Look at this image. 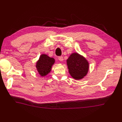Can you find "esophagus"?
Listing matches in <instances>:
<instances>
[{
	"label": "esophagus",
	"mask_w": 122,
	"mask_h": 122,
	"mask_svg": "<svg viewBox=\"0 0 122 122\" xmlns=\"http://www.w3.org/2000/svg\"><path fill=\"white\" fill-rule=\"evenodd\" d=\"M58 60H59V61H62L63 60V56H59V57H58Z\"/></svg>",
	"instance_id": "esophagus-1"
}]
</instances>
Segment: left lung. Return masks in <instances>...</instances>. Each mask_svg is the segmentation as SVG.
<instances>
[{"label": "left lung", "mask_w": 122, "mask_h": 122, "mask_svg": "<svg viewBox=\"0 0 122 122\" xmlns=\"http://www.w3.org/2000/svg\"><path fill=\"white\" fill-rule=\"evenodd\" d=\"M69 72L76 80H80L86 76L89 70V63L83 56L77 53H72L66 60Z\"/></svg>", "instance_id": "left-lung-1"}]
</instances>
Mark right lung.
I'll return each mask as SVG.
<instances>
[{"instance_id":"obj_1","label":"right lung","mask_w":122,"mask_h":122,"mask_svg":"<svg viewBox=\"0 0 122 122\" xmlns=\"http://www.w3.org/2000/svg\"><path fill=\"white\" fill-rule=\"evenodd\" d=\"M54 59L46 54H42L36 63L37 71L41 76H44L51 71V67L54 64Z\"/></svg>"}]
</instances>
